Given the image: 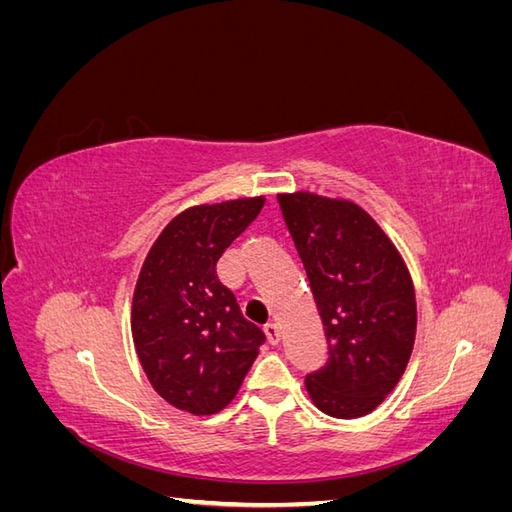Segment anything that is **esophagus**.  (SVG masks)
Returning a JSON list of instances; mask_svg holds the SVG:
<instances>
[{"instance_id":"1","label":"esophagus","mask_w":512,"mask_h":512,"mask_svg":"<svg viewBox=\"0 0 512 512\" xmlns=\"http://www.w3.org/2000/svg\"><path fill=\"white\" fill-rule=\"evenodd\" d=\"M265 333H267L269 344H280V324H277V322H267L265 324Z\"/></svg>"}]
</instances>
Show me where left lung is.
I'll return each mask as SVG.
<instances>
[{
    "instance_id": "left-lung-1",
    "label": "left lung",
    "mask_w": 512,
    "mask_h": 512,
    "mask_svg": "<svg viewBox=\"0 0 512 512\" xmlns=\"http://www.w3.org/2000/svg\"><path fill=\"white\" fill-rule=\"evenodd\" d=\"M303 260L329 344V361L307 374L314 406L359 418L389 395L414 348L416 297L393 241L352 200L277 194Z\"/></svg>"
}]
</instances>
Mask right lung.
Returning a JSON list of instances; mask_svg holds the SVG:
<instances>
[{
    "mask_svg": "<svg viewBox=\"0 0 512 512\" xmlns=\"http://www.w3.org/2000/svg\"><path fill=\"white\" fill-rule=\"evenodd\" d=\"M265 196L185 209L170 220L138 273L134 348L153 389L170 406L215 414L235 399L265 344L218 277L226 247L250 226Z\"/></svg>",
    "mask_w": 512,
    "mask_h": 512,
    "instance_id": "right-lung-1",
    "label": "right lung"
}]
</instances>
